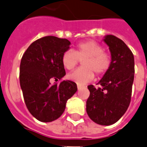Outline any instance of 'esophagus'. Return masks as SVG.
<instances>
[{
	"label": "esophagus",
	"instance_id": "1",
	"mask_svg": "<svg viewBox=\"0 0 147 147\" xmlns=\"http://www.w3.org/2000/svg\"><path fill=\"white\" fill-rule=\"evenodd\" d=\"M78 90H80V89H82V88H83V86H82V85H79V84H78Z\"/></svg>",
	"mask_w": 147,
	"mask_h": 147
}]
</instances>
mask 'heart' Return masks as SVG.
<instances>
[{
    "mask_svg": "<svg viewBox=\"0 0 147 147\" xmlns=\"http://www.w3.org/2000/svg\"><path fill=\"white\" fill-rule=\"evenodd\" d=\"M82 61V67L69 75L70 80L78 84L90 82L96 76H103L112 65V57L100 44L94 40H86L76 45L75 50L67 51L62 56V63L65 69L71 71Z\"/></svg>",
    "mask_w": 147,
    "mask_h": 147,
    "instance_id": "1",
    "label": "heart"
}]
</instances>
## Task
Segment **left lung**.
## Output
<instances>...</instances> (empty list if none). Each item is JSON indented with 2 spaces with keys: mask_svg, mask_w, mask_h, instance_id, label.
Instances as JSON below:
<instances>
[{
  "mask_svg": "<svg viewBox=\"0 0 147 147\" xmlns=\"http://www.w3.org/2000/svg\"><path fill=\"white\" fill-rule=\"evenodd\" d=\"M104 41L109 46L112 65L98 82L100 87L88 86L90 96L86 111L90 119L101 125L115 123L125 114L131 98L134 78V58L123 40L114 35H107Z\"/></svg>",
  "mask_w": 147,
  "mask_h": 147,
  "instance_id": "left-lung-1",
  "label": "left lung"
}]
</instances>
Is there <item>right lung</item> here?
Returning <instances> with one entry per match:
<instances>
[{"mask_svg":"<svg viewBox=\"0 0 147 147\" xmlns=\"http://www.w3.org/2000/svg\"><path fill=\"white\" fill-rule=\"evenodd\" d=\"M70 41L55 36L39 38L28 47L21 59L20 82L29 113L42 122L61 116L66 102L77 91V84L61 80L65 75L62 56L69 48Z\"/></svg>","mask_w":147,"mask_h":147,"instance_id":"add662e5","label":"right lung"}]
</instances>
